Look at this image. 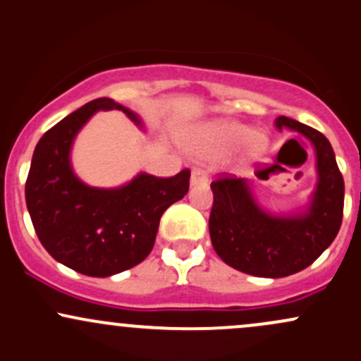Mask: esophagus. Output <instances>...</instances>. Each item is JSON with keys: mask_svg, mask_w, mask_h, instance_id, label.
<instances>
[{"mask_svg": "<svg viewBox=\"0 0 361 361\" xmlns=\"http://www.w3.org/2000/svg\"><path fill=\"white\" fill-rule=\"evenodd\" d=\"M206 182H208V176H206L204 170L200 167H194L191 173V184L196 185V184H206Z\"/></svg>", "mask_w": 361, "mask_h": 361, "instance_id": "34e87169", "label": "esophagus"}]
</instances>
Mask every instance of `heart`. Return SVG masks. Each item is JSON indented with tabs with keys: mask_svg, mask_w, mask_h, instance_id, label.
Returning a JSON list of instances; mask_svg holds the SVG:
<instances>
[{
	"mask_svg": "<svg viewBox=\"0 0 361 361\" xmlns=\"http://www.w3.org/2000/svg\"><path fill=\"white\" fill-rule=\"evenodd\" d=\"M249 141V153L257 155L266 147V137L261 133H254L252 129L237 123H226L220 126H213L206 131L202 140V148L208 152H220V149L233 148Z\"/></svg>",
	"mask_w": 361,
	"mask_h": 361,
	"instance_id": "b5f03b06",
	"label": "heart"
}]
</instances>
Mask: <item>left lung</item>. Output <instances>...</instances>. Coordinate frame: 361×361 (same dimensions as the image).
Returning a JSON list of instances; mask_svg holds the SVG:
<instances>
[{
	"label": "left lung",
	"instance_id": "left-lung-1",
	"mask_svg": "<svg viewBox=\"0 0 361 361\" xmlns=\"http://www.w3.org/2000/svg\"><path fill=\"white\" fill-rule=\"evenodd\" d=\"M276 126L302 133L315 147L319 184L309 213L271 216L256 204L244 179L218 173L212 182L213 249L233 269L259 278H283L309 268L333 244L343 221L344 180L329 140L285 116L278 117ZM266 170H256L259 179H268Z\"/></svg>",
	"mask_w": 361,
	"mask_h": 361
}]
</instances>
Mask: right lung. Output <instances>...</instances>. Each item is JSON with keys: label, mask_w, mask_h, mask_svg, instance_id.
<instances>
[{"label": "right lung", "mask_w": 361, "mask_h": 361, "mask_svg": "<svg viewBox=\"0 0 361 361\" xmlns=\"http://www.w3.org/2000/svg\"><path fill=\"white\" fill-rule=\"evenodd\" d=\"M119 109L100 97L44 133L34 149L25 201L40 244L68 268L105 278L135 268L152 252L165 209L189 191L191 170L173 177L141 173L119 189H95L76 179L70 148L80 128L97 111Z\"/></svg>", "instance_id": "add662e5"}]
</instances>
